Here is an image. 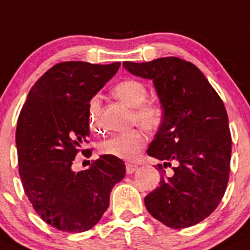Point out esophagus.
<instances>
[{
	"instance_id": "obj_1",
	"label": "esophagus",
	"mask_w": 250,
	"mask_h": 250,
	"mask_svg": "<svg viewBox=\"0 0 250 250\" xmlns=\"http://www.w3.org/2000/svg\"><path fill=\"white\" fill-rule=\"evenodd\" d=\"M136 169H138V167L134 164H125V171L127 173H133L136 171Z\"/></svg>"
}]
</instances>
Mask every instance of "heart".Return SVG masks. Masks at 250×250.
I'll return each mask as SVG.
<instances>
[{"label":"heart","mask_w":250,"mask_h":250,"mask_svg":"<svg viewBox=\"0 0 250 250\" xmlns=\"http://www.w3.org/2000/svg\"><path fill=\"white\" fill-rule=\"evenodd\" d=\"M112 93L122 103L133 107V122L139 123L147 130L158 129L163 121V110L159 105L146 103L148 91L145 83L135 79H128L117 83ZM88 122L92 130L101 128L99 122V101L97 97L91 99L88 104ZM145 134L141 129H132L129 132L114 134L105 139L99 146L103 154L116 157L123 160H133L140 154L145 145Z\"/></svg>","instance_id":"heart-1"}]
</instances>
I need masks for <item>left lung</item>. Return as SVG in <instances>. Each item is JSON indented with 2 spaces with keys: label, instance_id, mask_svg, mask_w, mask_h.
<instances>
[{
  "label": "left lung",
  "instance_id": "left-lung-1",
  "mask_svg": "<svg viewBox=\"0 0 250 250\" xmlns=\"http://www.w3.org/2000/svg\"><path fill=\"white\" fill-rule=\"evenodd\" d=\"M123 67L153 81L163 121L147 154L172 167L145 198L152 217L172 229L198 224L217 208L230 172L231 135L227 110L205 75L178 57L123 62ZM162 167V165H159Z\"/></svg>",
  "mask_w": 250,
  "mask_h": 250
}]
</instances>
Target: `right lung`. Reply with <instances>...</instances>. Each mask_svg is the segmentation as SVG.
I'll return each mask as SVG.
<instances>
[{
    "mask_svg": "<svg viewBox=\"0 0 250 250\" xmlns=\"http://www.w3.org/2000/svg\"><path fill=\"white\" fill-rule=\"evenodd\" d=\"M120 65L59 63L38 79L21 109L15 143L23 190L39 217L57 230L93 228L125 175V163L107 154L88 169H72L90 136L88 104Z\"/></svg>",
    "mask_w": 250,
    "mask_h": 250,
    "instance_id": "obj_1",
    "label": "right lung"
}]
</instances>
